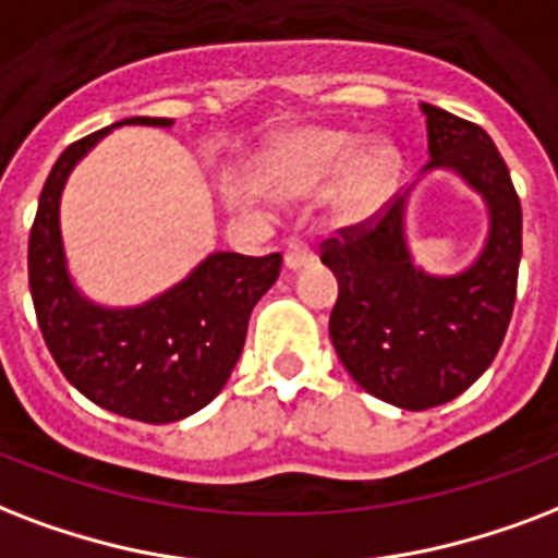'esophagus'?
I'll use <instances>...</instances> for the list:
<instances>
[{"label":"esophagus","mask_w":558,"mask_h":558,"mask_svg":"<svg viewBox=\"0 0 558 558\" xmlns=\"http://www.w3.org/2000/svg\"><path fill=\"white\" fill-rule=\"evenodd\" d=\"M311 262H314V253H311L302 241H288V250H284V267H288V270H302V267H308Z\"/></svg>","instance_id":"obj_1"}]
</instances>
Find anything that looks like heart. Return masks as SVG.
Here are the masks:
<instances>
[{"instance_id": "heart-1", "label": "heart", "mask_w": 558, "mask_h": 558, "mask_svg": "<svg viewBox=\"0 0 558 558\" xmlns=\"http://www.w3.org/2000/svg\"><path fill=\"white\" fill-rule=\"evenodd\" d=\"M404 159L390 140L361 145L347 131H300L270 154L267 185L279 201H305L338 183L331 215L343 227L373 220L392 201Z\"/></svg>"}]
</instances>
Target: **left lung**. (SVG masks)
Segmentation results:
<instances>
[{
    "label": "left lung",
    "mask_w": 558,
    "mask_h": 558,
    "mask_svg": "<svg viewBox=\"0 0 558 558\" xmlns=\"http://www.w3.org/2000/svg\"><path fill=\"white\" fill-rule=\"evenodd\" d=\"M427 124V171H454L489 211V232L472 265L427 274L408 247V197L373 230L326 241L323 265L338 279L328 335L340 364L369 396L401 410L457 399L498 355L515 305L521 203L489 133L418 104Z\"/></svg>",
    "instance_id": "1"
}]
</instances>
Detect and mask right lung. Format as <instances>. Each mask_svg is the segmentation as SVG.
Masks as SVG:
<instances>
[{
	"label": "right lung",
	"mask_w": 558,
	"mask_h": 558,
	"mask_svg": "<svg viewBox=\"0 0 558 558\" xmlns=\"http://www.w3.org/2000/svg\"><path fill=\"white\" fill-rule=\"evenodd\" d=\"M122 124L171 128L174 119L133 116L60 154L28 239V284L43 340L66 381L110 413L168 425L223 390L247 340L250 314L279 279L282 256L209 253L174 288L128 308L81 293L60 235V194L72 168Z\"/></svg>",
	"instance_id": "1"
}]
</instances>
